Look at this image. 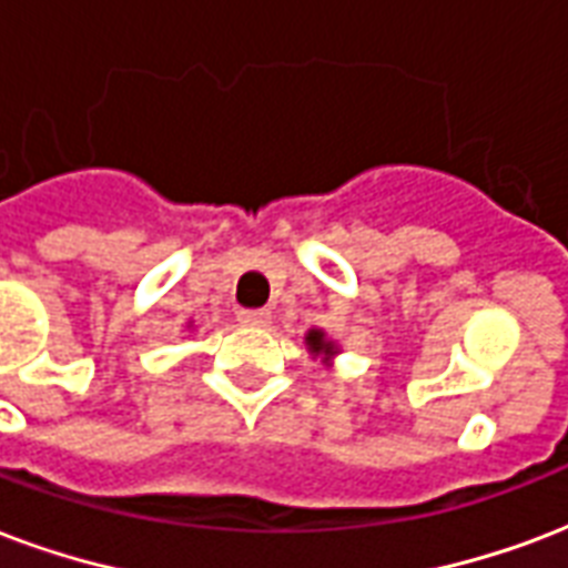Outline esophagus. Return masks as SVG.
I'll list each match as a JSON object with an SVG mask.
<instances>
[{
    "label": "esophagus",
    "mask_w": 568,
    "mask_h": 568,
    "mask_svg": "<svg viewBox=\"0 0 568 568\" xmlns=\"http://www.w3.org/2000/svg\"><path fill=\"white\" fill-rule=\"evenodd\" d=\"M237 322L244 324V327H267L271 324V313L267 310H241Z\"/></svg>",
    "instance_id": "1"
}]
</instances>
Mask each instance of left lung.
<instances>
[{"instance_id":"left-lung-1","label":"left lung","mask_w":568,"mask_h":568,"mask_svg":"<svg viewBox=\"0 0 568 568\" xmlns=\"http://www.w3.org/2000/svg\"><path fill=\"white\" fill-rule=\"evenodd\" d=\"M303 345H306V352L313 361H322V366H333V357L339 354V345L336 339H331L322 327H313V331H306L303 336Z\"/></svg>"}]
</instances>
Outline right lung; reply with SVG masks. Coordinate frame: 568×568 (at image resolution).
<instances>
[{
  "instance_id": "right-lung-1",
  "label": "right lung",
  "mask_w": 568,
  "mask_h": 568,
  "mask_svg": "<svg viewBox=\"0 0 568 568\" xmlns=\"http://www.w3.org/2000/svg\"><path fill=\"white\" fill-rule=\"evenodd\" d=\"M190 327H193V322H187V331H190Z\"/></svg>"
}]
</instances>
